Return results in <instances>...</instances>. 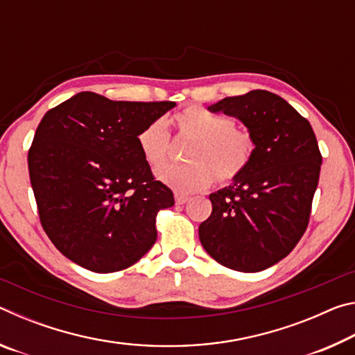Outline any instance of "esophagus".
Segmentation results:
<instances>
[{"label": "esophagus", "mask_w": 355, "mask_h": 355, "mask_svg": "<svg viewBox=\"0 0 355 355\" xmlns=\"http://www.w3.org/2000/svg\"><path fill=\"white\" fill-rule=\"evenodd\" d=\"M188 199H189L188 196L180 194V192H177V194H175V203H177V205H183V203L188 202Z\"/></svg>", "instance_id": "34e87169"}]
</instances>
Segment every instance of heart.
I'll use <instances>...</instances> for the list:
<instances>
[{"label": "heart", "instance_id": "b5f03b06", "mask_svg": "<svg viewBox=\"0 0 355 355\" xmlns=\"http://www.w3.org/2000/svg\"><path fill=\"white\" fill-rule=\"evenodd\" d=\"M178 139L189 141L180 166L156 171L159 182L178 192L202 191L214 182L228 184L241 177L255 155V139L249 130L235 127L224 114L191 105L172 117ZM137 147L150 167H159L169 156L171 136L163 120L156 119L137 133Z\"/></svg>", "mask_w": 355, "mask_h": 355}]
</instances>
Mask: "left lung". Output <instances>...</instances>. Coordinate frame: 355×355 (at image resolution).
Returning <instances> with one entry per match:
<instances>
[{"label": "left lung", "instance_id": "8db88e82", "mask_svg": "<svg viewBox=\"0 0 355 355\" xmlns=\"http://www.w3.org/2000/svg\"><path fill=\"white\" fill-rule=\"evenodd\" d=\"M236 117L255 139L252 163L209 196L211 216L199 238L222 266L258 272L296 248L307 230L322 156L313 128L279 95L250 91L208 106Z\"/></svg>", "mask_w": 355, "mask_h": 355}]
</instances>
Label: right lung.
Masks as SVG:
<instances>
[{
	"instance_id": "1",
	"label": "right lung",
	"mask_w": 355,
	"mask_h": 355,
	"mask_svg": "<svg viewBox=\"0 0 355 355\" xmlns=\"http://www.w3.org/2000/svg\"><path fill=\"white\" fill-rule=\"evenodd\" d=\"M173 101H114L80 92L48 111L28 152L40 224L92 272L130 268L156 241V214L173 207L137 147V133Z\"/></svg>"
}]
</instances>
